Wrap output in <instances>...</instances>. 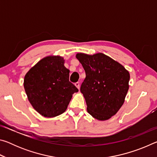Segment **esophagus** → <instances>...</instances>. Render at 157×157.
Returning a JSON list of instances; mask_svg holds the SVG:
<instances>
[{
    "label": "esophagus",
    "instance_id": "esophagus-1",
    "mask_svg": "<svg viewBox=\"0 0 157 157\" xmlns=\"http://www.w3.org/2000/svg\"><path fill=\"white\" fill-rule=\"evenodd\" d=\"M75 86L77 87V88L79 89V87H80V84H79V82H76V83H75Z\"/></svg>",
    "mask_w": 157,
    "mask_h": 157
}]
</instances>
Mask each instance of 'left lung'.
I'll use <instances>...</instances> for the list:
<instances>
[{
  "mask_svg": "<svg viewBox=\"0 0 157 157\" xmlns=\"http://www.w3.org/2000/svg\"><path fill=\"white\" fill-rule=\"evenodd\" d=\"M76 58L86 73L80 91L87 111L94 118L107 121L118 112L129 89V71L103 53H78Z\"/></svg>",
  "mask_w": 157,
  "mask_h": 157,
  "instance_id": "8db88e82",
  "label": "left lung"
}]
</instances>
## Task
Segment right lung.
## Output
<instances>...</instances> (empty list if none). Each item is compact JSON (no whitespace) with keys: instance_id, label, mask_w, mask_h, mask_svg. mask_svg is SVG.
<instances>
[{"instance_id":"1","label":"right lung","mask_w":157,"mask_h":157,"mask_svg":"<svg viewBox=\"0 0 157 157\" xmlns=\"http://www.w3.org/2000/svg\"><path fill=\"white\" fill-rule=\"evenodd\" d=\"M60 56H48L32 67L24 78L29 102L41 116L52 118L66 110L78 89L69 81L70 71Z\"/></svg>"}]
</instances>
